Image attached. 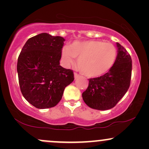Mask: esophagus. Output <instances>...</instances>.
<instances>
[{"instance_id": "esophagus-1", "label": "esophagus", "mask_w": 149, "mask_h": 149, "mask_svg": "<svg viewBox=\"0 0 149 149\" xmlns=\"http://www.w3.org/2000/svg\"><path fill=\"white\" fill-rule=\"evenodd\" d=\"M80 75H78L77 73H74V78L75 79H77L78 78H79Z\"/></svg>"}]
</instances>
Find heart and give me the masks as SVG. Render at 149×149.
I'll use <instances>...</instances> for the list:
<instances>
[{
  "instance_id": "heart-1",
  "label": "heart",
  "mask_w": 149,
  "mask_h": 149,
  "mask_svg": "<svg viewBox=\"0 0 149 149\" xmlns=\"http://www.w3.org/2000/svg\"><path fill=\"white\" fill-rule=\"evenodd\" d=\"M117 56V49L110 42L102 40L76 41L64 46L61 57L65 65L69 66L78 58L80 71L88 77H98L112 68Z\"/></svg>"
}]
</instances>
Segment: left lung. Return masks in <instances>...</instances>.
Wrapping results in <instances>:
<instances>
[{
    "label": "left lung",
    "mask_w": 149,
    "mask_h": 149,
    "mask_svg": "<svg viewBox=\"0 0 149 149\" xmlns=\"http://www.w3.org/2000/svg\"><path fill=\"white\" fill-rule=\"evenodd\" d=\"M115 63L103 76L89 79L83 92V101L92 109L108 110L117 104L129 89L131 80L132 59L127 51L118 42Z\"/></svg>",
    "instance_id": "1"
}]
</instances>
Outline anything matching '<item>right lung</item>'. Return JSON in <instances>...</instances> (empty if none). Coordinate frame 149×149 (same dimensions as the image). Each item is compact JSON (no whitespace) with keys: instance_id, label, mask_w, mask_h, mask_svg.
<instances>
[{"instance_id":"right-lung-1","label":"right lung","mask_w":149,"mask_h":149,"mask_svg":"<svg viewBox=\"0 0 149 149\" xmlns=\"http://www.w3.org/2000/svg\"><path fill=\"white\" fill-rule=\"evenodd\" d=\"M65 39L42 33L26 42L18 57L17 70L21 92L37 109L55 107L65 88L74 80L72 70L61 66Z\"/></svg>"}]
</instances>
